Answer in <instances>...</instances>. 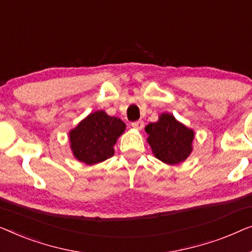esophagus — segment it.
<instances>
[{"label":"esophagus","mask_w":252,"mask_h":252,"mask_svg":"<svg viewBox=\"0 0 252 252\" xmlns=\"http://www.w3.org/2000/svg\"><path fill=\"white\" fill-rule=\"evenodd\" d=\"M132 126L134 129L137 130H141L144 127V121H141V120H139V121H136V122H132Z\"/></svg>","instance_id":"obj_1"}]
</instances>
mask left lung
I'll return each instance as SVG.
<instances>
[{
	"instance_id": "obj_1",
	"label": "left lung",
	"mask_w": 252,
	"mask_h": 252,
	"mask_svg": "<svg viewBox=\"0 0 252 252\" xmlns=\"http://www.w3.org/2000/svg\"><path fill=\"white\" fill-rule=\"evenodd\" d=\"M145 131L154 157L166 164H178L192 153L194 131L177 121L172 114L163 113L158 121L150 123Z\"/></svg>"
}]
</instances>
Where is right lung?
<instances>
[{
    "label": "right lung",
    "mask_w": 252,
    "mask_h": 252,
    "mask_svg": "<svg viewBox=\"0 0 252 252\" xmlns=\"http://www.w3.org/2000/svg\"><path fill=\"white\" fill-rule=\"evenodd\" d=\"M126 123L104 111L91 113L69 131L74 158L86 164H97L114 155V145L125 132Z\"/></svg>",
    "instance_id": "right-lung-1"
}]
</instances>
